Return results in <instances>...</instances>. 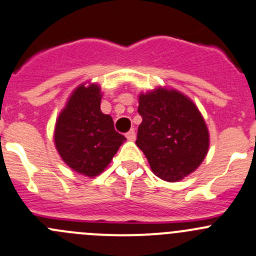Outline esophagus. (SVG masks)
<instances>
[{
	"mask_svg": "<svg viewBox=\"0 0 256 256\" xmlns=\"http://www.w3.org/2000/svg\"><path fill=\"white\" fill-rule=\"evenodd\" d=\"M126 138H128V140L130 141H134L136 138V134H135V130L134 128H131L128 132H126Z\"/></svg>",
	"mask_w": 256,
	"mask_h": 256,
	"instance_id": "34e87169",
	"label": "esophagus"
}]
</instances>
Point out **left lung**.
<instances>
[{
	"label": "left lung",
	"mask_w": 256,
	"mask_h": 256,
	"mask_svg": "<svg viewBox=\"0 0 256 256\" xmlns=\"http://www.w3.org/2000/svg\"><path fill=\"white\" fill-rule=\"evenodd\" d=\"M142 118L136 145L161 180L176 182L194 172L208 155L210 136L194 101L175 88H156L141 92Z\"/></svg>",
	"instance_id": "8db88e82"
}]
</instances>
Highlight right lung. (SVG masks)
Here are the masks:
<instances>
[{
    "mask_svg": "<svg viewBox=\"0 0 256 256\" xmlns=\"http://www.w3.org/2000/svg\"><path fill=\"white\" fill-rule=\"evenodd\" d=\"M101 98L98 84H81L54 125V146L62 161L88 178L100 175L126 140L116 132L112 118L101 111Z\"/></svg>",
    "mask_w": 256,
    "mask_h": 256,
    "instance_id": "1",
    "label": "right lung"
}]
</instances>
